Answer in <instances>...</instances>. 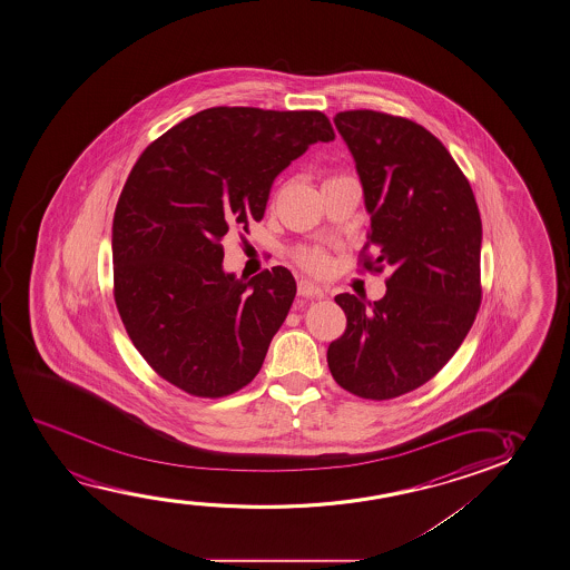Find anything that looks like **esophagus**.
I'll list each match as a JSON object with an SVG mask.
<instances>
[{
  "label": "esophagus",
  "instance_id": "1",
  "mask_svg": "<svg viewBox=\"0 0 570 570\" xmlns=\"http://www.w3.org/2000/svg\"><path fill=\"white\" fill-rule=\"evenodd\" d=\"M297 294L304 297H323V289L315 286L314 282H297Z\"/></svg>",
  "mask_w": 570,
  "mask_h": 570
}]
</instances>
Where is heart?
I'll return each instance as SVG.
<instances>
[{
	"label": "heart",
	"instance_id": "heart-1",
	"mask_svg": "<svg viewBox=\"0 0 570 570\" xmlns=\"http://www.w3.org/2000/svg\"><path fill=\"white\" fill-rule=\"evenodd\" d=\"M296 258L309 273H325L330 266V256L322 248H302L297 250Z\"/></svg>",
	"mask_w": 570,
	"mask_h": 570
}]
</instances>
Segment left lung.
Masks as SVG:
<instances>
[{
  "instance_id": "1",
  "label": "left lung",
  "mask_w": 570,
  "mask_h": 570,
  "mask_svg": "<svg viewBox=\"0 0 570 570\" xmlns=\"http://www.w3.org/2000/svg\"><path fill=\"white\" fill-rule=\"evenodd\" d=\"M333 124L355 158L368 245L380 253L364 266L389 264L392 276L368 306L335 296L347 330L327 348V364L341 389L390 400L433 379L471 331L482 297V222L471 184L421 125L371 109L341 111Z\"/></svg>"
}]
</instances>
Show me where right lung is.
<instances>
[{
	"label": "right lung",
	"instance_id": "1",
	"mask_svg": "<svg viewBox=\"0 0 570 570\" xmlns=\"http://www.w3.org/2000/svg\"><path fill=\"white\" fill-rule=\"evenodd\" d=\"M335 132L322 111L209 108L140 155L111 229L116 304L158 376L191 396L247 386L296 297L284 266L223 271L222 240L263 219L273 181Z\"/></svg>",
	"mask_w": 570,
	"mask_h": 570
}]
</instances>
